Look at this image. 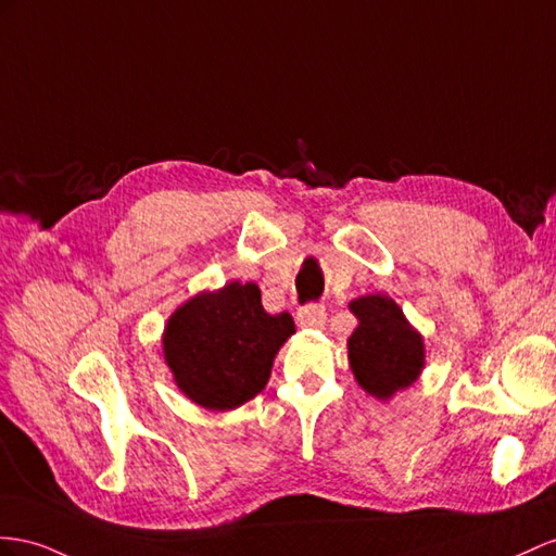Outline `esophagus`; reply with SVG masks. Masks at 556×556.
Here are the masks:
<instances>
[{
    "label": "esophagus",
    "instance_id": "34e87169",
    "mask_svg": "<svg viewBox=\"0 0 556 556\" xmlns=\"http://www.w3.org/2000/svg\"><path fill=\"white\" fill-rule=\"evenodd\" d=\"M326 321V309L321 305H305L298 309V324L305 329H319Z\"/></svg>",
    "mask_w": 556,
    "mask_h": 556
}]
</instances>
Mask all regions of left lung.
Wrapping results in <instances>:
<instances>
[{"label": "left lung", "instance_id": "1", "mask_svg": "<svg viewBox=\"0 0 556 556\" xmlns=\"http://www.w3.org/2000/svg\"><path fill=\"white\" fill-rule=\"evenodd\" d=\"M357 329L348 338V359L359 388L380 402L414 386L425 368V340L390 295L354 298Z\"/></svg>", "mask_w": 556, "mask_h": 556}]
</instances>
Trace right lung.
Here are the masks:
<instances>
[{
    "mask_svg": "<svg viewBox=\"0 0 556 556\" xmlns=\"http://www.w3.org/2000/svg\"><path fill=\"white\" fill-rule=\"evenodd\" d=\"M293 333V317L265 312L253 281H230L176 307L164 326L162 350L176 388L190 402L235 410L263 392L279 348Z\"/></svg>",
    "mask_w": 556,
    "mask_h": 556,
    "instance_id": "add662e5",
    "label": "right lung"
}]
</instances>
